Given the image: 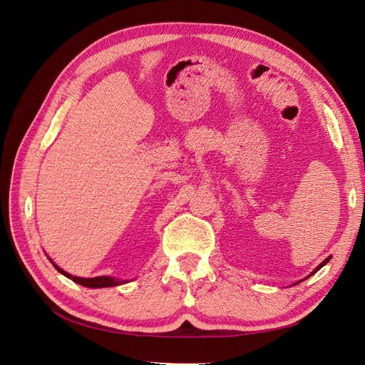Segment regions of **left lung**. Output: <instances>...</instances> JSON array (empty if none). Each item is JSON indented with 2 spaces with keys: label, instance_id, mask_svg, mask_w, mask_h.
<instances>
[{
  "label": "left lung",
  "instance_id": "8db88e82",
  "mask_svg": "<svg viewBox=\"0 0 365 365\" xmlns=\"http://www.w3.org/2000/svg\"><path fill=\"white\" fill-rule=\"evenodd\" d=\"M330 259H332V256H329V257H327L326 260H323L322 263H319V264H318V267H317V268H315V269L312 271V274H315V272H317L318 269H322V268L324 267V264H326V263H327V262H329ZM312 274H309V275H307V277H311V275H312ZM300 282H303V280H300ZM300 282H297V283H294V284H298V283H300Z\"/></svg>",
  "mask_w": 365,
  "mask_h": 365
}]
</instances>
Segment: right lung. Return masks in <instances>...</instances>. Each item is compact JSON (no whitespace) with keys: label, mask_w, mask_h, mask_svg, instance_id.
I'll list each match as a JSON object with an SVG mask.
<instances>
[{"label":"right lung","mask_w":365,"mask_h":365,"mask_svg":"<svg viewBox=\"0 0 365 365\" xmlns=\"http://www.w3.org/2000/svg\"><path fill=\"white\" fill-rule=\"evenodd\" d=\"M51 260V259H50ZM51 263H53V267L56 268L61 274H63L65 277H68V279H71L74 283H79V284H82V286H86V288H111V286H118V284H121V283H128V282H130V280H117V279H114V277H111V275H98V277H91V279H85V277H76V275H71V274H68V272H65L63 269H61L56 263H54L53 260H51Z\"/></svg>","instance_id":"obj_1"}]
</instances>
